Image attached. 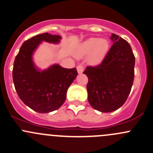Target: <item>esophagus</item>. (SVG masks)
<instances>
[{
	"mask_svg": "<svg viewBox=\"0 0 153 153\" xmlns=\"http://www.w3.org/2000/svg\"><path fill=\"white\" fill-rule=\"evenodd\" d=\"M77 71H78V74H81L83 72V67L82 65H78L77 67Z\"/></svg>",
	"mask_w": 153,
	"mask_h": 153,
	"instance_id": "obj_1",
	"label": "esophagus"
}]
</instances>
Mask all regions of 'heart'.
<instances>
[{
	"mask_svg": "<svg viewBox=\"0 0 153 153\" xmlns=\"http://www.w3.org/2000/svg\"><path fill=\"white\" fill-rule=\"evenodd\" d=\"M109 51V42L105 38L91 37L81 43L75 52L77 57L88 55V63L91 65H99L103 62Z\"/></svg>",
	"mask_w": 153,
	"mask_h": 153,
	"instance_id": "b5f03b06",
	"label": "heart"
}]
</instances>
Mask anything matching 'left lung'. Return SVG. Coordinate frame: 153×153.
Wrapping results in <instances>:
<instances>
[{"label":"left lung","mask_w":153,"mask_h":153,"mask_svg":"<svg viewBox=\"0 0 153 153\" xmlns=\"http://www.w3.org/2000/svg\"><path fill=\"white\" fill-rule=\"evenodd\" d=\"M108 53L97 67H87L88 101L92 108L103 113L120 108L126 101L134 79L135 56L127 41L112 33Z\"/></svg>","instance_id":"obj_1"}]
</instances>
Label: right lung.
<instances>
[{"instance_id": "add662e5", "label": "right lung", "mask_w": 153, "mask_h": 153, "mask_svg": "<svg viewBox=\"0 0 153 153\" xmlns=\"http://www.w3.org/2000/svg\"><path fill=\"white\" fill-rule=\"evenodd\" d=\"M61 39L62 36L48 33L36 35L24 42L14 60L12 78L17 94L39 113H49L63 105L67 89L78 75L76 68L55 64L41 70L33 62V53L42 42L59 44Z\"/></svg>"}]
</instances>
